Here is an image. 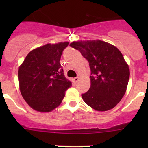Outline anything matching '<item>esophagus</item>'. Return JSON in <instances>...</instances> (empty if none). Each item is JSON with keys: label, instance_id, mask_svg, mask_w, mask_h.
I'll return each mask as SVG.
<instances>
[{"label": "esophagus", "instance_id": "34e87169", "mask_svg": "<svg viewBox=\"0 0 148 148\" xmlns=\"http://www.w3.org/2000/svg\"><path fill=\"white\" fill-rule=\"evenodd\" d=\"M73 81H74V83H77L78 81H79V77H76V78H74V79H73Z\"/></svg>", "mask_w": 148, "mask_h": 148}]
</instances>
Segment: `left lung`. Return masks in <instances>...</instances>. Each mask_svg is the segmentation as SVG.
Listing matches in <instances>:
<instances>
[{
    "label": "left lung",
    "instance_id": "left-lung-1",
    "mask_svg": "<svg viewBox=\"0 0 148 148\" xmlns=\"http://www.w3.org/2000/svg\"><path fill=\"white\" fill-rule=\"evenodd\" d=\"M70 46L87 59L90 68V88L81 95L84 101L96 111L114 108L125 95L130 75L122 53L101 40L74 42Z\"/></svg>",
    "mask_w": 148,
    "mask_h": 148
}]
</instances>
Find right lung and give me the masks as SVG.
<instances>
[{
	"label": "right lung",
	"instance_id": "right-lung-1",
	"mask_svg": "<svg viewBox=\"0 0 148 148\" xmlns=\"http://www.w3.org/2000/svg\"><path fill=\"white\" fill-rule=\"evenodd\" d=\"M68 45L67 42L47 44L33 49L18 68L21 95L35 111L47 113L55 109L72 86L60 63L62 51Z\"/></svg>",
	"mask_w": 148,
	"mask_h": 148
}]
</instances>
